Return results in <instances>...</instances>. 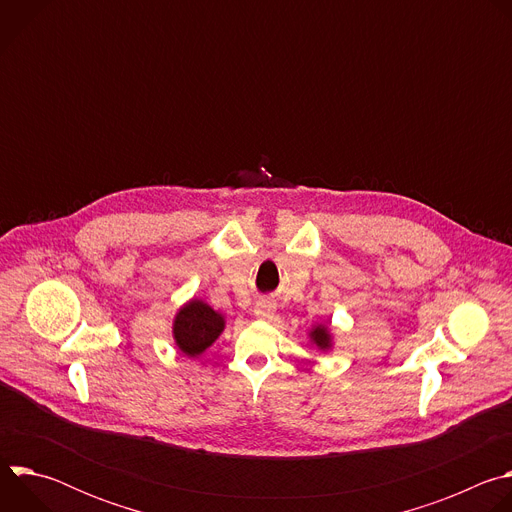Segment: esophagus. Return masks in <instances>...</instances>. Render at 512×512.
I'll list each match as a JSON object with an SVG mask.
<instances>
[{"label": "esophagus", "mask_w": 512, "mask_h": 512, "mask_svg": "<svg viewBox=\"0 0 512 512\" xmlns=\"http://www.w3.org/2000/svg\"><path fill=\"white\" fill-rule=\"evenodd\" d=\"M275 314V304L271 300H261L255 304V316L259 320H269Z\"/></svg>", "instance_id": "34e87169"}]
</instances>
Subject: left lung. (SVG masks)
Segmentation results:
<instances>
[{"label": "left lung", "mask_w": 512, "mask_h": 512, "mask_svg": "<svg viewBox=\"0 0 512 512\" xmlns=\"http://www.w3.org/2000/svg\"><path fill=\"white\" fill-rule=\"evenodd\" d=\"M310 338H312V342H314L320 350H328V348H332V334H330V330H328V326H326V324H318V326H314V328H312V332H310Z\"/></svg>", "instance_id": "left-lung-1"}]
</instances>
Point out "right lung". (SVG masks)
<instances>
[{
    "mask_svg": "<svg viewBox=\"0 0 512 512\" xmlns=\"http://www.w3.org/2000/svg\"><path fill=\"white\" fill-rule=\"evenodd\" d=\"M225 330V318L214 312L202 300H190L174 318V340L180 352L186 356L202 354L221 332Z\"/></svg>",
    "mask_w": 512,
    "mask_h": 512,
    "instance_id": "add662e5",
    "label": "right lung"
}]
</instances>
